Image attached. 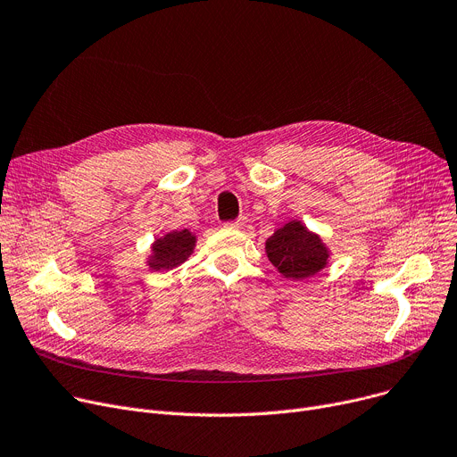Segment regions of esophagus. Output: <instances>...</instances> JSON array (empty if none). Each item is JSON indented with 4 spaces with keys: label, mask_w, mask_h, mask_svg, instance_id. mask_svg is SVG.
Instances as JSON below:
<instances>
[{
    "label": "esophagus",
    "mask_w": 457,
    "mask_h": 457,
    "mask_svg": "<svg viewBox=\"0 0 457 457\" xmlns=\"http://www.w3.org/2000/svg\"><path fill=\"white\" fill-rule=\"evenodd\" d=\"M246 226V219H238V220H233V222H226L224 228L226 229H242Z\"/></svg>",
    "instance_id": "esophagus-1"
}]
</instances>
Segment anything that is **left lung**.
Listing matches in <instances>:
<instances>
[{
  "label": "left lung",
  "instance_id": "left-lung-1",
  "mask_svg": "<svg viewBox=\"0 0 457 457\" xmlns=\"http://www.w3.org/2000/svg\"><path fill=\"white\" fill-rule=\"evenodd\" d=\"M266 255L283 278L303 281L316 276L328 262V248L321 237L290 220L266 240Z\"/></svg>",
  "mask_w": 457,
  "mask_h": 457
}]
</instances>
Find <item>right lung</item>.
<instances>
[{
    "label": "right lung",
    "mask_w": 457,
    "mask_h": 457,
    "mask_svg": "<svg viewBox=\"0 0 457 457\" xmlns=\"http://www.w3.org/2000/svg\"><path fill=\"white\" fill-rule=\"evenodd\" d=\"M195 246L196 235H193L189 229L169 231L152 242L146 266L154 271L172 270L189 259V255L195 252Z\"/></svg>",
    "instance_id": "obj_1"
}]
</instances>
